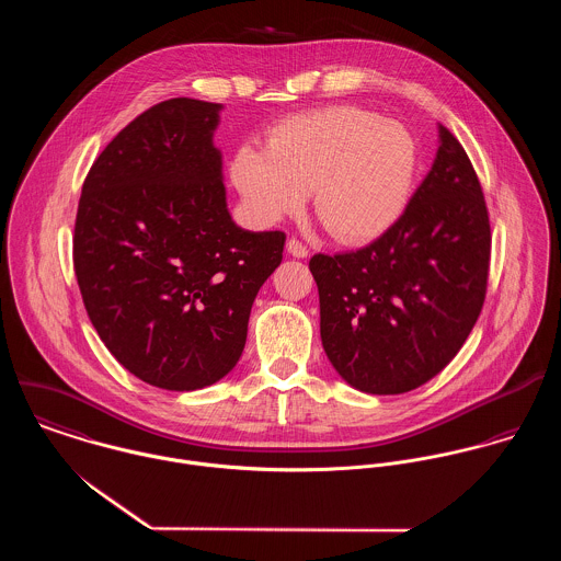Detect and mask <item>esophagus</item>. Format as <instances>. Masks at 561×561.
<instances>
[{
    "instance_id": "1",
    "label": "esophagus",
    "mask_w": 561,
    "mask_h": 561,
    "mask_svg": "<svg viewBox=\"0 0 561 561\" xmlns=\"http://www.w3.org/2000/svg\"><path fill=\"white\" fill-rule=\"evenodd\" d=\"M287 252H289L291 256L305 259V256L309 254V248H307L302 241L296 240V238H289V240H287Z\"/></svg>"
}]
</instances>
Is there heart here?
Instances as JSON below:
<instances>
[{
  "mask_svg": "<svg viewBox=\"0 0 561 561\" xmlns=\"http://www.w3.org/2000/svg\"><path fill=\"white\" fill-rule=\"evenodd\" d=\"M419 168L408 127L358 105H328L280 121L267 149L243 145L233 181L252 214L276 222L302 211L313 192L316 214L334 240L369 241L398 220Z\"/></svg>",
  "mask_w": 561,
  "mask_h": 561,
  "instance_id": "heart-1",
  "label": "heart"
}]
</instances>
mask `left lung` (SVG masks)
Wrapping results in <instances>:
<instances>
[{
    "label": "left lung",
    "mask_w": 561,
    "mask_h": 561,
    "mask_svg": "<svg viewBox=\"0 0 561 561\" xmlns=\"http://www.w3.org/2000/svg\"><path fill=\"white\" fill-rule=\"evenodd\" d=\"M490 218L458 138L440 127L432 170L380 238L316 254L323 350L339 376L374 396L408 393L440 374L480 318Z\"/></svg>",
    "instance_id": "left-lung-1"
}]
</instances>
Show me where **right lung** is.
Wrapping results in <instances>:
<instances>
[{
    "label": "right lung",
    "mask_w": 561,
    "mask_h": 561,
    "mask_svg": "<svg viewBox=\"0 0 561 561\" xmlns=\"http://www.w3.org/2000/svg\"><path fill=\"white\" fill-rule=\"evenodd\" d=\"M218 103L176 96L136 116L81 185L73 267L112 356L165 391H196L240 360L256 291L287 236L227 209Z\"/></svg>",
    "instance_id": "obj_1"
}]
</instances>
